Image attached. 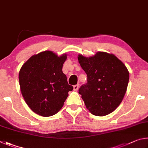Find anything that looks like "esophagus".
Wrapping results in <instances>:
<instances>
[{
  "label": "esophagus",
  "instance_id": "34e87169",
  "mask_svg": "<svg viewBox=\"0 0 148 148\" xmlns=\"http://www.w3.org/2000/svg\"><path fill=\"white\" fill-rule=\"evenodd\" d=\"M79 84H76V85H74L73 86V89H74V90H77L79 89Z\"/></svg>",
  "mask_w": 148,
  "mask_h": 148
}]
</instances>
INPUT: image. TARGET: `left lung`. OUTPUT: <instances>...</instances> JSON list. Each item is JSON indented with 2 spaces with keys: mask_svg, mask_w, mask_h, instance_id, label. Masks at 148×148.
Instances as JSON below:
<instances>
[{
  "mask_svg": "<svg viewBox=\"0 0 148 148\" xmlns=\"http://www.w3.org/2000/svg\"><path fill=\"white\" fill-rule=\"evenodd\" d=\"M78 60L87 75V83L79 90L86 108L95 116L109 114L125 94L129 79L126 66L115 55L105 52L89 58L79 54Z\"/></svg>",
  "mask_w": 148,
  "mask_h": 148,
  "instance_id": "8db88e82",
  "label": "left lung"
}]
</instances>
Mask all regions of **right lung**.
<instances>
[{
  "label": "right lung",
  "mask_w": 148,
  "mask_h": 148,
  "mask_svg": "<svg viewBox=\"0 0 148 148\" xmlns=\"http://www.w3.org/2000/svg\"><path fill=\"white\" fill-rule=\"evenodd\" d=\"M67 54L58 56L51 51L33 55L23 65L19 73L21 91L25 102L34 112L44 117L56 114L63 107L68 84L62 66Z\"/></svg>",
  "instance_id": "right-lung-1"
}]
</instances>
